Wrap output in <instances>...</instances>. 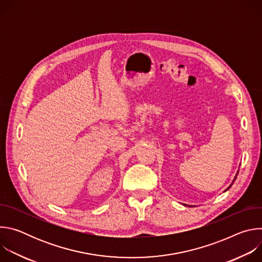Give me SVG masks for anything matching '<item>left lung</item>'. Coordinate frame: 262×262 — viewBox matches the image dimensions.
Instances as JSON below:
<instances>
[{
  "label": "left lung",
  "instance_id": "8db88e82",
  "mask_svg": "<svg viewBox=\"0 0 262 262\" xmlns=\"http://www.w3.org/2000/svg\"><path fill=\"white\" fill-rule=\"evenodd\" d=\"M237 174H238V170H237V173H236V175H235V177H234V179H233V180H232V182H231V184H230V185H229V186H228V188H227V189H226V190H225V192H226V191H227V190H229V189H230V188H231V185H232V184H233V182H234V180H235V179H236V176H237Z\"/></svg>",
  "mask_w": 262,
  "mask_h": 262
}]
</instances>
